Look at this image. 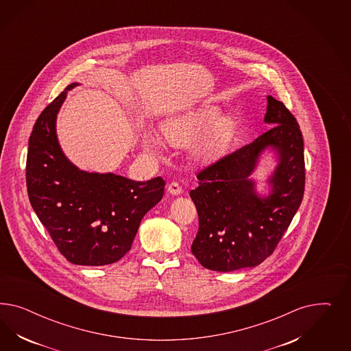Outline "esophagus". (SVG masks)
<instances>
[{
    "label": "esophagus",
    "instance_id": "34e87169",
    "mask_svg": "<svg viewBox=\"0 0 351 351\" xmlns=\"http://www.w3.org/2000/svg\"><path fill=\"white\" fill-rule=\"evenodd\" d=\"M169 193H170L171 195H180L181 193H182V189H181L179 182L172 181L170 185H169Z\"/></svg>",
    "mask_w": 351,
    "mask_h": 351
}]
</instances>
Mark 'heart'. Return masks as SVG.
Segmentation results:
<instances>
[{"label":"heart","mask_w":351,"mask_h":351,"mask_svg":"<svg viewBox=\"0 0 351 351\" xmlns=\"http://www.w3.org/2000/svg\"><path fill=\"white\" fill-rule=\"evenodd\" d=\"M221 118V112L215 106H202L189 112H185L180 116L170 118L162 125V132L165 138L175 145H181L191 143L194 138L201 136L203 132L213 128ZM226 125H221L206 138H203L199 144L195 147L197 156H208L215 150L220 148L223 138L226 135ZM144 144L149 149H157L160 147V140L149 134L144 138Z\"/></svg>","instance_id":"1"}]
</instances>
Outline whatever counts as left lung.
<instances>
[{
  "label": "left lung",
  "mask_w": 351,
  "mask_h": 351,
  "mask_svg": "<svg viewBox=\"0 0 351 351\" xmlns=\"http://www.w3.org/2000/svg\"><path fill=\"white\" fill-rule=\"evenodd\" d=\"M264 122L269 131L197 175L191 191L199 229L191 252L206 269L233 271L260 265L271 255L304 197V140L296 118L285 104L267 96ZM269 148L277 166L260 196L250 175Z\"/></svg>",
  "instance_id": "left-lung-1"
}]
</instances>
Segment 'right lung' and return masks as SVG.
Masks as SVG:
<instances>
[{"mask_svg": "<svg viewBox=\"0 0 351 351\" xmlns=\"http://www.w3.org/2000/svg\"><path fill=\"white\" fill-rule=\"evenodd\" d=\"M73 82L37 118L28 144L29 202L60 254L72 264L103 266L128 254L141 219L160 202L162 178L130 180L112 172L80 170L56 135V117Z\"/></svg>", "mask_w": 351, "mask_h": 351, "instance_id": "1", "label": "right lung"}]
</instances>
